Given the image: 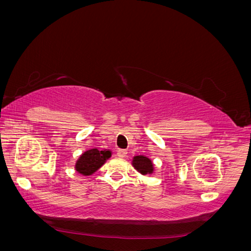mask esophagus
I'll return each instance as SVG.
<instances>
[{"instance_id": "1", "label": "esophagus", "mask_w": 251, "mask_h": 251, "mask_svg": "<svg viewBox=\"0 0 251 251\" xmlns=\"http://www.w3.org/2000/svg\"><path fill=\"white\" fill-rule=\"evenodd\" d=\"M126 154H127L126 150H122V149L117 150V155L119 156V158H125Z\"/></svg>"}]
</instances>
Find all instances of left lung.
Instances as JSON below:
<instances>
[{
    "mask_svg": "<svg viewBox=\"0 0 251 251\" xmlns=\"http://www.w3.org/2000/svg\"><path fill=\"white\" fill-rule=\"evenodd\" d=\"M132 164L134 169H136L141 175H152L154 171L152 160L145 155H135L133 158Z\"/></svg>",
    "mask_w": 251,
    "mask_h": 251,
    "instance_id": "8db88e82",
    "label": "left lung"
}]
</instances>
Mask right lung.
Segmentation results:
<instances>
[{
	"label": "right lung",
	"instance_id": "1",
	"mask_svg": "<svg viewBox=\"0 0 251 251\" xmlns=\"http://www.w3.org/2000/svg\"><path fill=\"white\" fill-rule=\"evenodd\" d=\"M111 156L110 150L91 149L82 153L75 162V170L80 175L91 176Z\"/></svg>",
	"mask_w": 251,
	"mask_h": 251
}]
</instances>
